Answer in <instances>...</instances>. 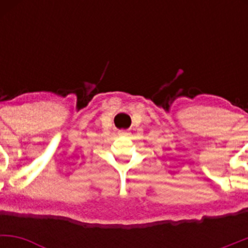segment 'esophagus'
Segmentation results:
<instances>
[{"mask_svg":"<svg viewBox=\"0 0 248 248\" xmlns=\"http://www.w3.org/2000/svg\"><path fill=\"white\" fill-rule=\"evenodd\" d=\"M119 134H120V135H128V133L127 130H119Z\"/></svg>","mask_w":248,"mask_h":248,"instance_id":"34e87169","label":"esophagus"}]
</instances>
